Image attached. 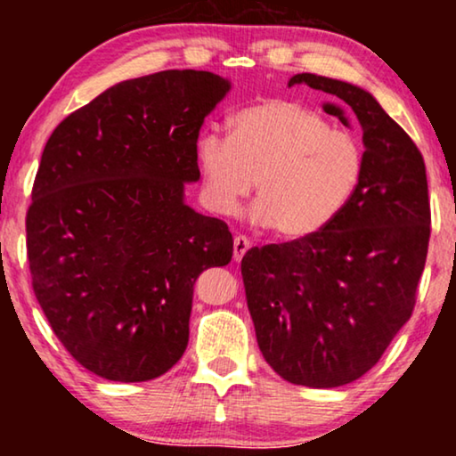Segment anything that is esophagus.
I'll list each match as a JSON object with an SVG mask.
<instances>
[{
  "label": "esophagus",
  "instance_id": "1",
  "mask_svg": "<svg viewBox=\"0 0 456 456\" xmlns=\"http://www.w3.org/2000/svg\"><path fill=\"white\" fill-rule=\"evenodd\" d=\"M248 247H251V242H248L247 236H236V239H234V261H236V264H239V261L245 257Z\"/></svg>",
  "mask_w": 456,
  "mask_h": 456
}]
</instances>
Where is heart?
I'll return each mask as SVG.
<instances>
[{
	"instance_id": "1",
	"label": "heart",
	"mask_w": 456,
	"mask_h": 456,
	"mask_svg": "<svg viewBox=\"0 0 456 456\" xmlns=\"http://www.w3.org/2000/svg\"><path fill=\"white\" fill-rule=\"evenodd\" d=\"M195 158L214 214L232 216L255 186L253 222L282 239H305L330 226L363 174L361 142L292 99L239 110L230 118V136H199Z\"/></svg>"
}]
</instances>
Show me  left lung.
<instances>
[{
  "mask_svg": "<svg viewBox=\"0 0 456 456\" xmlns=\"http://www.w3.org/2000/svg\"><path fill=\"white\" fill-rule=\"evenodd\" d=\"M292 85L353 110L363 130V174L330 226L247 251L242 284L267 365L290 384L336 388L370 371L413 314L432 222L426 164L370 91L309 72ZM326 111L346 124L338 108Z\"/></svg>",
  "mask_w": 456,
  "mask_h": 456,
  "instance_id": "obj_1",
  "label": "left lung"
}]
</instances>
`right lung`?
Instances as JSON below:
<instances>
[{
    "label": "right lung",
    "instance_id": "obj_1",
    "mask_svg": "<svg viewBox=\"0 0 456 456\" xmlns=\"http://www.w3.org/2000/svg\"><path fill=\"white\" fill-rule=\"evenodd\" d=\"M232 83L205 70L122 80L60 122L27 214L33 289L66 351L114 382L172 370L192 284L228 265L232 234L184 201L205 116Z\"/></svg>",
    "mask_w": 456,
    "mask_h": 456
}]
</instances>
